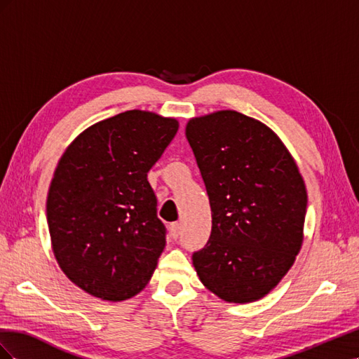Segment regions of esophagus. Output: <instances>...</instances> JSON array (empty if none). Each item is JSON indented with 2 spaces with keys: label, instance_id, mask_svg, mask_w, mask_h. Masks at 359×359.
I'll return each mask as SVG.
<instances>
[{
  "label": "esophagus",
  "instance_id": "obj_1",
  "mask_svg": "<svg viewBox=\"0 0 359 359\" xmlns=\"http://www.w3.org/2000/svg\"><path fill=\"white\" fill-rule=\"evenodd\" d=\"M169 232H170V236L173 238V240H177V238L180 236V223H170Z\"/></svg>",
  "mask_w": 359,
  "mask_h": 359
}]
</instances>
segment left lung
Wrapping results in <instances>:
<instances>
[{"instance_id": "left-lung-1", "label": "left lung", "mask_w": 359, "mask_h": 359, "mask_svg": "<svg viewBox=\"0 0 359 359\" xmlns=\"http://www.w3.org/2000/svg\"><path fill=\"white\" fill-rule=\"evenodd\" d=\"M186 135L208 193L212 227L194 252L202 283L229 302L262 298L295 262L307 191L274 132L235 111L189 121Z\"/></svg>"}]
</instances>
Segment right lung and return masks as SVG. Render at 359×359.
<instances>
[{
	"label": "right lung",
	"instance_id": "right-lung-1",
	"mask_svg": "<svg viewBox=\"0 0 359 359\" xmlns=\"http://www.w3.org/2000/svg\"><path fill=\"white\" fill-rule=\"evenodd\" d=\"M178 121L127 111L86 128L61 157L46 202L52 248L76 286L124 301L142 290L166 245L149 169Z\"/></svg>",
	"mask_w": 359,
	"mask_h": 359
}]
</instances>
